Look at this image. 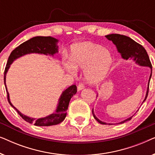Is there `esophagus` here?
Masks as SVG:
<instances>
[{"mask_svg": "<svg viewBox=\"0 0 155 155\" xmlns=\"http://www.w3.org/2000/svg\"><path fill=\"white\" fill-rule=\"evenodd\" d=\"M84 85L83 83H82V82H80V83H79V84L78 85V90L80 91V90H82V89H84Z\"/></svg>", "mask_w": 155, "mask_h": 155, "instance_id": "1", "label": "esophagus"}]
</instances>
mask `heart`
Instances as JSON below:
<instances>
[{
  "label": "heart",
  "instance_id": "obj_1",
  "mask_svg": "<svg viewBox=\"0 0 155 155\" xmlns=\"http://www.w3.org/2000/svg\"><path fill=\"white\" fill-rule=\"evenodd\" d=\"M111 62L109 51L90 42L73 45L70 60L63 61L65 70L72 75H75L77 69H84V77L90 82H97L103 80Z\"/></svg>",
  "mask_w": 155,
  "mask_h": 155
}]
</instances>
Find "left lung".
Returning a JSON list of instances; mask_svg holds the SVG:
<instances>
[{
  "label": "left lung",
  "mask_w": 155,
  "mask_h": 155,
  "mask_svg": "<svg viewBox=\"0 0 155 155\" xmlns=\"http://www.w3.org/2000/svg\"><path fill=\"white\" fill-rule=\"evenodd\" d=\"M106 37L110 41H113V43L116 46V47L118 48V52L120 53L121 56L124 59L128 60V58L133 59V61H135V63L140 65H143V66H148L151 68V74L150 76V80H149V83H148V87L147 94H146L145 98L144 99L143 101H145L147 99L148 92H149V85H150V78L152 77V63L150 62V58L148 56V54L145 48L140 44L137 43L136 41H135L134 40L130 39V37H126L125 35H118V34H111V35H109L106 36ZM92 114L94 118L98 121L99 124H107L104 122L101 121L100 120H99L96 116H95L94 111L92 110ZM133 116L128 118V119H126L124 121L120 122V124H124V122L127 121V120H130L132 118ZM109 125H111L109 124Z\"/></svg>",
  "instance_id": "left-lung-1"
}]
</instances>
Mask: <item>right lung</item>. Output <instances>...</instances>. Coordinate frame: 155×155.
Listing matches in <instances>:
<instances>
[{"mask_svg":"<svg viewBox=\"0 0 155 155\" xmlns=\"http://www.w3.org/2000/svg\"><path fill=\"white\" fill-rule=\"evenodd\" d=\"M57 42H58V40L54 37H35L25 41L24 43L21 44L20 46L15 48L10 54L9 58H8L5 71H4V83H5V86L6 87V73H7L8 69H9L10 64L13 62V61L19 58V57H21L27 54H31V53H37V54H43L45 55L48 54L53 56L54 54L58 52V46L56 45ZM6 92H7L8 102L11 105V107L16 110L19 115L25 121L28 122L29 124H33L37 126H50L60 124L65 119L67 114V109L68 107L70 100H71V97L77 92V87H76L75 84H73V85L66 89L64 92H63L58 100V105L56 112L46 116V117L37 118V119L28 117V116H26L21 114L10 102L7 87H6Z\"/></svg>","mask_w":155,"mask_h":155,"instance_id":"add662e5","label":"right lung"}]
</instances>
